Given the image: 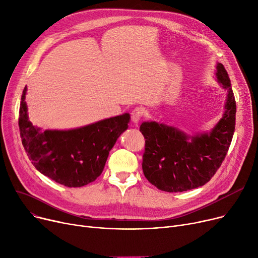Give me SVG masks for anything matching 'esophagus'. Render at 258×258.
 Wrapping results in <instances>:
<instances>
[{
  "label": "esophagus",
  "mask_w": 258,
  "mask_h": 258,
  "mask_svg": "<svg viewBox=\"0 0 258 258\" xmlns=\"http://www.w3.org/2000/svg\"><path fill=\"white\" fill-rule=\"evenodd\" d=\"M142 115H143V111L141 110V108H139V107L135 108V110L132 111V113H131V118H132V121H133V123H134L135 125H138V123H139V121H140Z\"/></svg>",
  "instance_id": "obj_1"
}]
</instances>
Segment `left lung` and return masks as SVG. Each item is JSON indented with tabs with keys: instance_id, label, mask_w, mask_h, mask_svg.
I'll use <instances>...</instances> for the list:
<instances>
[{
	"instance_id": "left-lung-1",
	"label": "left lung",
	"mask_w": 258,
	"mask_h": 258,
	"mask_svg": "<svg viewBox=\"0 0 258 258\" xmlns=\"http://www.w3.org/2000/svg\"><path fill=\"white\" fill-rule=\"evenodd\" d=\"M216 81L227 90L223 117L210 132L188 135L157 121H145L142 169L160 190L182 192L205 185L224 161L235 130L236 103L224 66L216 63Z\"/></svg>"
}]
</instances>
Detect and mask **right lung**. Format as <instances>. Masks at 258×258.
<instances>
[{
  "label": "right lung",
  "instance_id": "obj_1",
  "mask_svg": "<svg viewBox=\"0 0 258 258\" xmlns=\"http://www.w3.org/2000/svg\"><path fill=\"white\" fill-rule=\"evenodd\" d=\"M25 87L20 105L22 143L33 166L46 177L67 187H81L101 174L108 153L128 127V113L72 130L34 126L28 117Z\"/></svg>",
  "mask_w": 258,
  "mask_h": 258
}]
</instances>
